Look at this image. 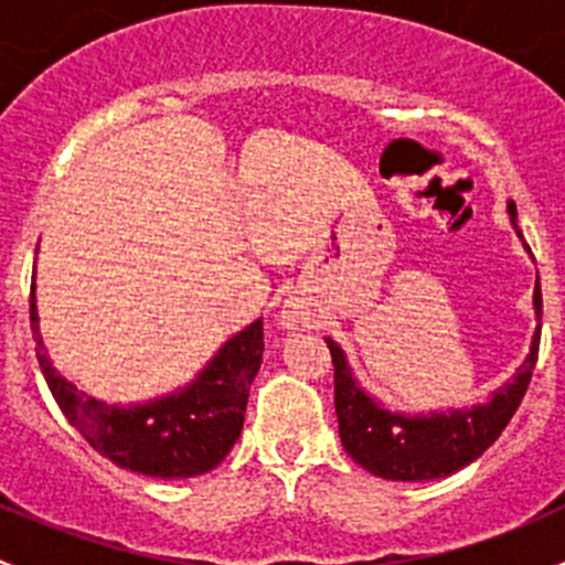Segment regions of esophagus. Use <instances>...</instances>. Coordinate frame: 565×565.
<instances>
[{
	"instance_id": "obj_1",
	"label": "esophagus",
	"mask_w": 565,
	"mask_h": 565,
	"mask_svg": "<svg viewBox=\"0 0 565 565\" xmlns=\"http://www.w3.org/2000/svg\"><path fill=\"white\" fill-rule=\"evenodd\" d=\"M278 324H281L284 330H300L306 328V315L303 309H300L298 303H287L281 309V317H278Z\"/></svg>"
}]
</instances>
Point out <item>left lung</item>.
<instances>
[{"label":"left lung","mask_w":565,"mask_h":565,"mask_svg":"<svg viewBox=\"0 0 565 565\" xmlns=\"http://www.w3.org/2000/svg\"><path fill=\"white\" fill-rule=\"evenodd\" d=\"M509 218L516 235V204L509 202ZM535 333L530 352L520 363L514 377L503 388L492 391L483 404L451 407L446 413H398L385 407L358 385L347 352L333 339H324L333 358L335 415H339V437L344 451L363 470L388 481H431L446 478L476 461L500 437L520 407L535 369L541 339V284L533 289Z\"/></svg>","instance_id":"left-lung-1"}]
</instances>
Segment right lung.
I'll list each match as a JSON object with an SVG mask.
<instances>
[{
    "label": "right lung",
    "mask_w": 565,
    "mask_h": 565,
    "mask_svg": "<svg viewBox=\"0 0 565 565\" xmlns=\"http://www.w3.org/2000/svg\"><path fill=\"white\" fill-rule=\"evenodd\" d=\"M30 319L51 396L84 440L117 467L152 478H193L218 467L235 448L250 383L262 366V319L224 341L191 383L136 404L100 402L56 372L40 335L35 287Z\"/></svg>",
    "instance_id": "obj_1"
}]
</instances>
